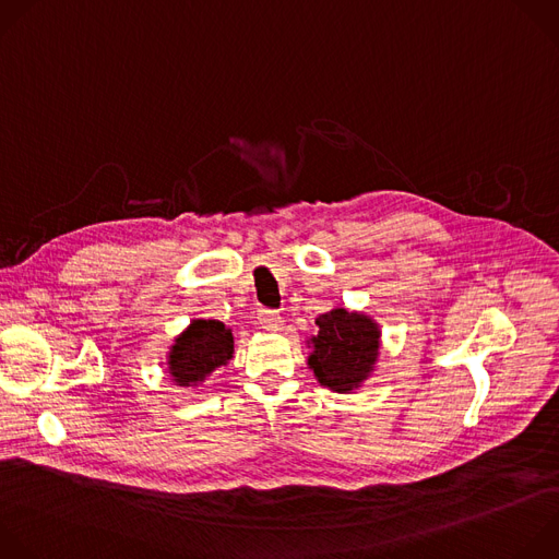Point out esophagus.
Here are the masks:
<instances>
[{"label":"esophagus","instance_id":"esophagus-1","mask_svg":"<svg viewBox=\"0 0 559 559\" xmlns=\"http://www.w3.org/2000/svg\"><path fill=\"white\" fill-rule=\"evenodd\" d=\"M259 324H261V329H265L270 333H278L283 329V318L276 311L261 309L259 311Z\"/></svg>","mask_w":559,"mask_h":559}]
</instances>
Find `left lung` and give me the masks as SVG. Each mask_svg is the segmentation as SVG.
Masks as SVG:
<instances>
[{
    "label": "left lung",
    "mask_w": 559,
    "mask_h": 559,
    "mask_svg": "<svg viewBox=\"0 0 559 559\" xmlns=\"http://www.w3.org/2000/svg\"><path fill=\"white\" fill-rule=\"evenodd\" d=\"M318 331L307 340V366L320 386L346 395L359 391L376 373L382 329L380 322L364 311L333 307L316 318Z\"/></svg>",
    "instance_id": "8db88e82"
}]
</instances>
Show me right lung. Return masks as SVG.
<instances>
[{"instance_id": "obj_1", "label": "right lung", "mask_w": 559, "mask_h": 559, "mask_svg": "<svg viewBox=\"0 0 559 559\" xmlns=\"http://www.w3.org/2000/svg\"><path fill=\"white\" fill-rule=\"evenodd\" d=\"M235 357L233 331L219 320L193 318L166 350V373L179 389L204 384Z\"/></svg>"}]
</instances>
